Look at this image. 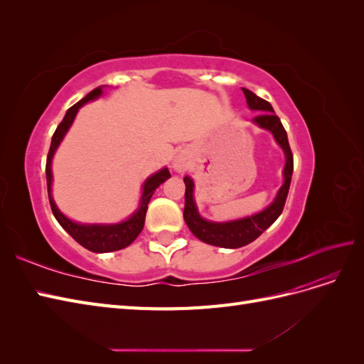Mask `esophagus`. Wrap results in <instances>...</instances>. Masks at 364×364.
<instances>
[{
	"label": "esophagus",
	"instance_id": "obj_1",
	"mask_svg": "<svg viewBox=\"0 0 364 364\" xmlns=\"http://www.w3.org/2000/svg\"><path fill=\"white\" fill-rule=\"evenodd\" d=\"M188 167H190L188 156H186L185 153H179V155L176 156V159L173 161V168L178 173H183L188 170Z\"/></svg>",
	"mask_w": 364,
	"mask_h": 364
}]
</instances>
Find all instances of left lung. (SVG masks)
Returning a JSON list of instances; mask_svg holds the SVG:
<instances>
[{"label":"left lung","instance_id":"left-lung-1","mask_svg":"<svg viewBox=\"0 0 364 364\" xmlns=\"http://www.w3.org/2000/svg\"><path fill=\"white\" fill-rule=\"evenodd\" d=\"M245 92L247 106L252 111L261 112L253 118V123L258 124L261 129L269 130L270 134L277 139L281 149L284 150L285 155V167H284V183L279 188L274 200L264 209V211L253 214L250 217H245L240 220H232V222L225 223H215L208 222V220L202 218L193 197L194 191V182L188 176H185V208H183V218L186 226L190 228L191 232L206 245H213L218 247H228V249H237L243 247L253 240H257L264 230L274 223L287 200V194L290 190L291 174H293V153L289 144L287 132H285L281 119L274 114L273 107L269 102L262 100L261 97L255 95L252 91L241 87Z\"/></svg>","mask_w":364,"mask_h":364}]
</instances>
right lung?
<instances>
[{"instance_id": "add662e5", "label": "right lung", "mask_w": 364, "mask_h": 364, "mask_svg": "<svg viewBox=\"0 0 364 364\" xmlns=\"http://www.w3.org/2000/svg\"><path fill=\"white\" fill-rule=\"evenodd\" d=\"M103 92V86H98L95 90H92L86 97H83L80 102H77L74 106H71L67 114H65L63 119L60 121V124L58 126L56 132L51 138V146L50 151L47 156V188H48V199H50V206L51 211L56 217L59 225L67 230V232L77 241V243L82 245L85 249L95 252V253H105V252H114L124 249L129 245H132L135 241V238L141 234L142 228H144L146 222V213H147V206L151 199L153 193L158 188V186L167 181L170 178V171L168 168H162L158 173L151 174L150 178L144 182V186H142V196L139 200V208L136 211L132 214L127 220L121 223L115 225H82V223H75L68 217H65L59 208L54 203L53 197H51V181H53V174H51V161L54 156V151L58 150L60 141L63 139L65 134H67L68 129L71 127L73 121L79 112V109L87 103L92 102L95 98H98Z\"/></svg>"}]
</instances>
